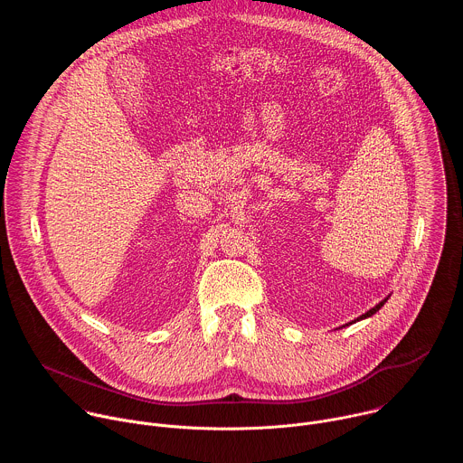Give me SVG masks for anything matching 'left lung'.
I'll list each match as a JSON object with an SVG mask.
<instances>
[{
  "label": "left lung",
  "instance_id": "1",
  "mask_svg": "<svg viewBox=\"0 0 463 463\" xmlns=\"http://www.w3.org/2000/svg\"><path fill=\"white\" fill-rule=\"evenodd\" d=\"M386 300H388V297H386V298H384V300H381V302H379V304H377V306H375V307H372V309H370V311H366V313H364V315H361V317H357V320H363V318H368V317H372V315H373V313H377V311H379V309H381V307H383V306H384V302H386ZM357 320H352V322H350V324H354V322H357Z\"/></svg>",
  "mask_w": 463,
  "mask_h": 463
}]
</instances>
